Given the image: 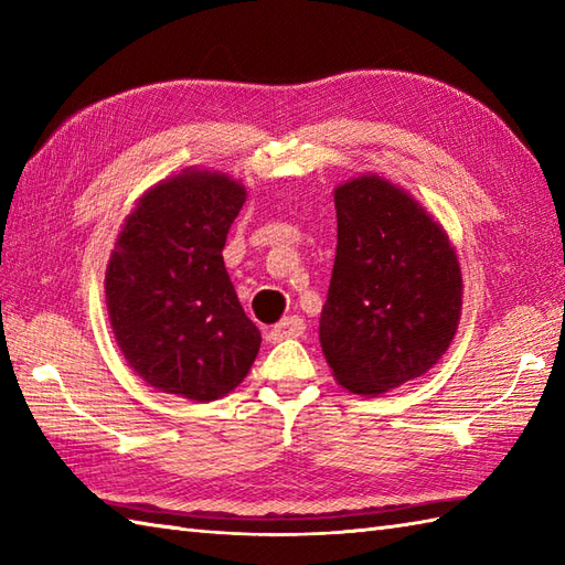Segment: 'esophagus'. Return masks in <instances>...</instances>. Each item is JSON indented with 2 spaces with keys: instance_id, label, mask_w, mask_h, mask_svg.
<instances>
[{
  "instance_id": "esophagus-1",
  "label": "esophagus",
  "mask_w": 565,
  "mask_h": 565,
  "mask_svg": "<svg viewBox=\"0 0 565 565\" xmlns=\"http://www.w3.org/2000/svg\"><path fill=\"white\" fill-rule=\"evenodd\" d=\"M303 330H306L303 318L289 316V318H284V320L279 322V326H274V328L269 330V340L279 342V340H286V338H298V334H303Z\"/></svg>"
}]
</instances>
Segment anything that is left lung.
<instances>
[{"label":"left lung","mask_w":565,"mask_h":565,"mask_svg":"<svg viewBox=\"0 0 565 565\" xmlns=\"http://www.w3.org/2000/svg\"><path fill=\"white\" fill-rule=\"evenodd\" d=\"M338 255L320 344L347 391L379 395L427 374L461 318L449 235L403 189L362 174L334 189Z\"/></svg>","instance_id":"1"}]
</instances>
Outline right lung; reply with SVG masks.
Here are the masks:
<instances>
[{
  "mask_svg": "<svg viewBox=\"0 0 565 565\" xmlns=\"http://www.w3.org/2000/svg\"><path fill=\"white\" fill-rule=\"evenodd\" d=\"M247 191L184 170L130 211L106 267V308L126 362L162 393L209 403L243 383L262 334L225 271L227 231Z\"/></svg>",
  "mask_w": 565,
  "mask_h": 565,
  "instance_id": "add662e5",
  "label": "right lung"
}]
</instances>
